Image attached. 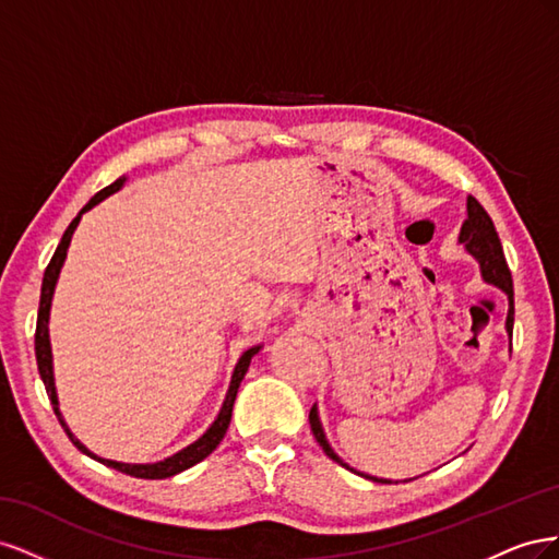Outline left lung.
<instances>
[{
  "label": "left lung",
  "mask_w": 559,
  "mask_h": 559,
  "mask_svg": "<svg viewBox=\"0 0 559 559\" xmlns=\"http://www.w3.org/2000/svg\"><path fill=\"white\" fill-rule=\"evenodd\" d=\"M466 212H468V218L462 224L460 242L466 247L471 257L480 263L483 280L499 286V289L509 294V317H506V331H509V335H513V314H515V308H513V277H511L509 263H506L503 247H501V240L497 235V228L492 224V218H489V214L485 212V207L473 195H468V200H466ZM310 427H312V433L317 438V443L321 445V450H324L333 462L349 468L341 460V456H337L331 450V445L326 441V433H324V429H321L317 405H312V411H310ZM361 476L368 478V480H373V483H392V480H384V478L366 476V473H361Z\"/></svg>",
  "instance_id": "1"
}]
</instances>
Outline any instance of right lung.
Instances as JSON below:
<instances>
[{"mask_svg": "<svg viewBox=\"0 0 559 559\" xmlns=\"http://www.w3.org/2000/svg\"><path fill=\"white\" fill-rule=\"evenodd\" d=\"M123 183H126V177L116 179L114 183H109V186H107V189H103L99 193H95V195L88 200V205L83 207V210L76 214V218H74V222H72L70 226H67V230H64V235H62V240H60V245H58V249H56V253H53V259H50V263L46 265L44 282H41L39 314H37L35 352H37V366H39V376H41V380H44V386H46V394H48V399H50V405H53V411H56V415H58V419H60V425H62L64 433L70 436V441H72V443H74L83 454H88L91 460H95V462H99V464L111 466V468L121 471V473H128V476H132V478L160 480V478L177 476V473H181V471H186V468L195 466L198 462L205 460L207 454H212V452L216 450V445H218V443L224 441V436H226L228 425H230L233 403H235V396H238L240 382H242V378H245V373H247V368H249V364H251V357H253V354H259L261 345H253V347H249V349L242 354V357H240L238 366H235V370H233V378H230V386H228V394H226V399H224L222 411H218L216 419L212 421V427H210L205 433H202L195 443H191L189 448L179 450V452H177V454H173V456H167V460H163V462H156V464H123V462H114V460H103V456L93 454L86 445H83V443L79 441V438H74V433L70 431V427L64 425V419H62L60 408H58V394H56V382H53V354H50V341H48V314H50V300H53L56 282H58V277H60V267H62V263H64L67 249H70L74 228H76V226H79V222H81V214H83V212H88L93 205H97V202H103V200H105V198H109L111 193H116L118 189H121Z\"/></svg>", "mask_w": 559, "mask_h": 559, "instance_id": "1", "label": "right lung"}]
</instances>
